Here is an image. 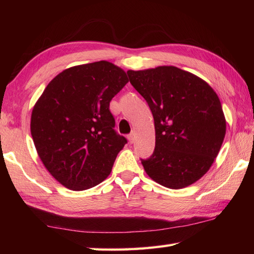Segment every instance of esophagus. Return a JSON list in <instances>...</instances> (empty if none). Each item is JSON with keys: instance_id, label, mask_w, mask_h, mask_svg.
I'll list each match as a JSON object with an SVG mask.
<instances>
[{"instance_id": "obj_1", "label": "esophagus", "mask_w": 254, "mask_h": 254, "mask_svg": "<svg viewBox=\"0 0 254 254\" xmlns=\"http://www.w3.org/2000/svg\"><path fill=\"white\" fill-rule=\"evenodd\" d=\"M127 139H128V142H130L131 144L134 142V133H130L127 135Z\"/></svg>"}]
</instances>
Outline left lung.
Segmentation results:
<instances>
[{"mask_svg": "<svg viewBox=\"0 0 254 254\" xmlns=\"http://www.w3.org/2000/svg\"><path fill=\"white\" fill-rule=\"evenodd\" d=\"M127 76L154 117V153L141 159L146 174L170 189L201 179L217 157L226 134L216 93L203 79L176 66L130 69Z\"/></svg>", "mask_w": 254, "mask_h": 254, "instance_id": "8db88e82", "label": "left lung"}]
</instances>
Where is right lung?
<instances>
[{
  "instance_id": "obj_1",
  "label": "right lung",
  "mask_w": 254,
  "mask_h": 254,
  "mask_svg": "<svg viewBox=\"0 0 254 254\" xmlns=\"http://www.w3.org/2000/svg\"><path fill=\"white\" fill-rule=\"evenodd\" d=\"M128 82L115 64L99 61L64 69L48 84L32 109L37 153L56 180L83 191L110 175L127 143L115 131L111 99Z\"/></svg>"
}]
</instances>
